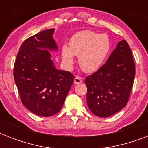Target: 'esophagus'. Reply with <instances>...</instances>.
Here are the masks:
<instances>
[{
    "label": "esophagus",
    "instance_id": "1",
    "mask_svg": "<svg viewBox=\"0 0 148 148\" xmlns=\"http://www.w3.org/2000/svg\"><path fill=\"white\" fill-rule=\"evenodd\" d=\"M82 82V79H81V77H80L77 76L75 78H74V84H80Z\"/></svg>",
    "mask_w": 148,
    "mask_h": 148
}]
</instances>
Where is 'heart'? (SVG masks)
<instances>
[{
  "label": "heart",
  "mask_w": 148,
  "mask_h": 148,
  "mask_svg": "<svg viewBox=\"0 0 148 148\" xmlns=\"http://www.w3.org/2000/svg\"><path fill=\"white\" fill-rule=\"evenodd\" d=\"M110 48L108 35L92 31H83L75 34L69 43V47L62 48V60L70 67L74 64V56H78V63L84 71H97L105 60Z\"/></svg>",
  "instance_id": "heart-1"
}]
</instances>
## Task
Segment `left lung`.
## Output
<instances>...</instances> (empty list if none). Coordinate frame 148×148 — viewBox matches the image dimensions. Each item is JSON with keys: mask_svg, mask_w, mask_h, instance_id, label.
<instances>
[{"mask_svg": "<svg viewBox=\"0 0 148 148\" xmlns=\"http://www.w3.org/2000/svg\"><path fill=\"white\" fill-rule=\"evenodd\" d=\"M135 77L133 54L125 40L117 47L106 63L86 77L87 103L97 117H108L127 105Z\"/></svg>", "mask_w": 148, "mask_h": 148, "instance_id": "8db88e82", "label": "left lung"}]
</instances>
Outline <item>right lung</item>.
<instances>
[{
	"label": "right lung",
	"instance_id": "obj_1",
	"mask_svg": "<svg viewBox=\"0 0 148 148\" xmlns=\"http://www.w3.org/2000/svg\"><path fill=\"white\" fill-rule=\"evenodd\" d=\"M54 28L47 29L24 40L14 67V77L21 101L30 111L51 117L60 111L74 83L69 71L56 69L51 51L58 49Z\"/></svg>",
	"mask_w": 148,
	"mask_h": 148
}]
</instances>
